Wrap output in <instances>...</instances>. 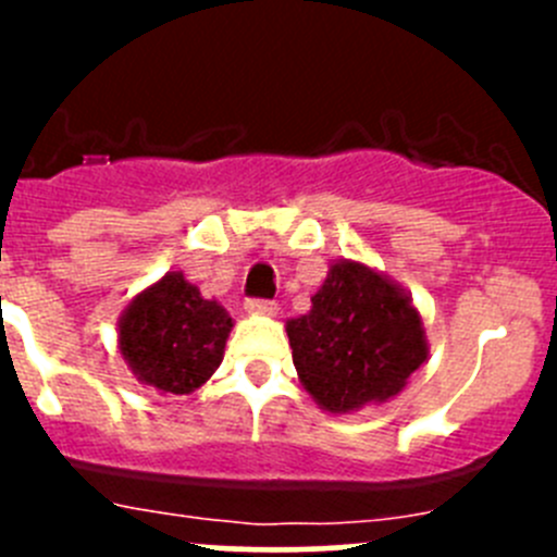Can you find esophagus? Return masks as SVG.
Segmentation results:
<instances>
[{
	"instance_id": "34e87169",
	"label": "esophagus",
	"mask_w": 557,
	"mask_h": 557,
	"mask_svg": "<svg viewBox=\"0 0 557 557\" xmlns=\"http://www.w3.org/2000/svg\"><path fill=\"white\" fill-rule=\"evenodd\" d=\"M245 310L250 314H274L277 312V305H274V301L250 299V301H245Z\"/></svg>"
}]
</instances>
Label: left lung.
<instances>
[{
    "mask_svg": "<svg viewBox=\"0 0 557 557\" xmlns=\"http://www.w3.org/2000/svg\"><path fill=\"white\" fill-rule=\"evenodd\" d=\"M285 331L301 385L329 414L391 401L429 358L412 296L350 258L331 263L310 312L285 320Z\"/></svg>",
    "mask_w": 557,
    "mask_h": 557,
    "instance_id": "obj_1",
    "label": "left lung"
}]
</instances>
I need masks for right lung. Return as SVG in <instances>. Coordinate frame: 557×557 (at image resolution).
Instances as JSON below:
<instances>
[{
  "instance_id": "right-lung-1",
  "label": "right lung",
  "mask_w": 557,
  "mask_h": 557,
  "mask_svg": "<svg viewBox=\"0 0 557 557\" xmlns=\"http://www.w3.org/2000/svg\"><path fill=\"white\" fill-rule=\"evenodd\" d=\"M234 320L183 272L139 290L117 318V350L143 385L188 396L221 367Z\"/></svg>"
}]
</instances>
